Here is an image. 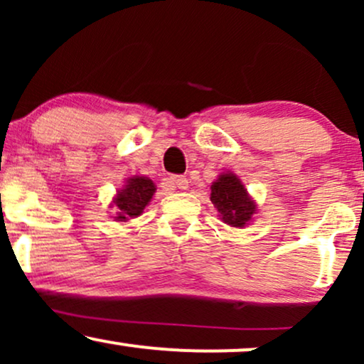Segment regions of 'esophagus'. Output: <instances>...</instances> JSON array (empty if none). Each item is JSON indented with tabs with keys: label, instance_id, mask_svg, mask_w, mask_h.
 Listing matches in <instances>:
<instances>
[{
	"label": "esophagus",
	"instance_id": "obj_1",
	"mask_svg": "<svg viewBox=\"0 0 364 364\" xmlns=\"http://www.w3.org/2000/svg\"><path fill=\"white\" fill-rule=\"evenodd\" d=\"M169 190H186L188 179L185 176H171L168 179Z\"/></svg>",
	"mask_w": 364,
	"mask_h": 364
}]
</instances>
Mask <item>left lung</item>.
<instances>
[{"label": "left lung", "instance_id": "1", "mask_svg": "<svg viewBox=\"0 0 364 364\" xmlns=\"http://www.w3.org/2000/svg\"><path fill=\"white\" fill-rule=\"evenodd\" d=\"M210 190V200L219 217L231 228H245L257 214L253 198L236 174L223 173L212 183Z\"/></svg>", "mask_w": 364, "mask_h": 364}]
</instances>
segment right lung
<instances>
[{
	"label": "right lung",
	"mask_w": 364,
	"mask_h": 364,
	"mask_svg": "<svg viewBox=\"0 0 364 364\" xmlns=\"http://www.w3.org/2000/svg\"><path fill=\"white\" fill-rule=\"evenodd\" d=\"M156 193V185L152 179L147 176H132L127 179L124 186L118 190L112 207H116L114 220L118 223H127L129 219L139 217L144 208L149 205Z\"/></svg>",
	"instance_id": "right-lung-1"
}]
</instances>
